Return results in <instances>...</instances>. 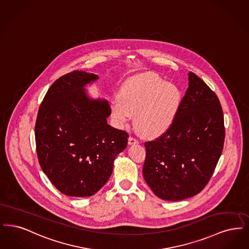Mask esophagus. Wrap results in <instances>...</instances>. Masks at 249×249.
<instances>
[{
    "label": "esophagus",
    "mask_w": 249,
    "mask_h": 249,
    "mask_svg": "<svg viewBox=\"0 0 249 249\" xmlns=\"http://www.w3.org/2000/svg\"><path fill=\"white\" fill-rule=\"evenodd\" d=\"M139 141L135 138V137H129L128 139V144L129 145H133V144H138Z\"/></svg>",
    "instance_id": "34e87169"
}]
</instances>
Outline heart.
Listing matches in <instances>:
<instances>
[{
	"label": "heart",
	"instance_id": "1",
	"mask_svg": "<svg viewBox=\"0 0 249 249\" xmlns=\"http://www.w3.org/2000/svg\"><path fill=\"white\" fill-rule=\"evenodd\" d=\"M181 103L178 87L161 76L148 72L127 80L112 112L122 123L135 116V124L146 138H157L170 127Z\"/></svg>",
	"mask_w": 249,
	"mask_h": 249
}]
</instances>
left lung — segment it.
I'll return each mask as SVG.
<instances>
[{"instance_id":"obj_1","label":"left lung","mask_w":249,"mask_h":249,"mask_svg":"<svg viewBox=\"0 0 249 249\" xmlns=\"http://www.w3.org/2000/svg\"><path fill=\"white\" fill-rule=\"evenodd\" d=\"M225 139L223 111L214 91L194 72L170 127L145 142L143 176L154 195L180 201L203 191Z\"/></svg>"}]
</instances>
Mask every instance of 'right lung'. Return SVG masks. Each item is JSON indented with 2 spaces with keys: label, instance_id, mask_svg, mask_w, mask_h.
<instances>
[{
  "label": "right lung",
  "instance_id": "obj_1",
  "mask_svg": "<svg viewBox=\"0 0 249 249\" xmlns=\"http://www.w3.org/2000/svg\"><path fill=\"white\" fill-rule=\"evenodd\" d=\"M97 75L74 71L55 80L35 124L38 161L63 195L87 197L108 181L113 161L127 146V132L107 124V100L91 99L84 87Z\"/></svg>",
  "mask_w": 249,
  "mask_h": 249
}]
</instances>
